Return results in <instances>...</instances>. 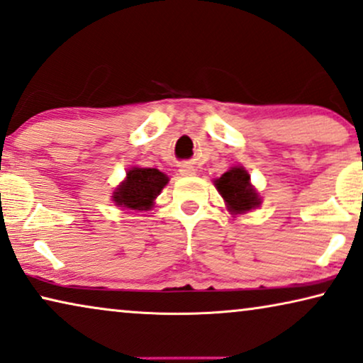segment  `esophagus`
Here are the masks:
<instances>
[{"instance_id": "esophagus-1", "label": "esophagus", "mask_w": 363, "mask_h": 363, "mask_svg": "<svg viewBox=\"0 0 363 363\" xmlns=\"http://www.w3.org/2000/svg\"><path fill=\"white\" fill-rule=\"evenodd\" d=\"M180 173H182V177H193V175H196V170H194V167H191V165H182Z\"/></svg>"}]
</instances>
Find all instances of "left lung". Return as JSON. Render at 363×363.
Returning a JSON list of instances; mask_svg holds the SVG:
<instances>
[{
  "mask_svg": "<svg viewBox=\"0 0 363 363\" xmlns=\"http://www.w3.org/2000/svg\"><path fill=\"white\" fill-rule=\"evenodd\" d=\"M214 186L223 196L225 208L230 214H244L259 208L260 194L250 183V175L242 165L230 167L228 172L214 180Z\"/></svg>",
  "mask_w": 363,
  "mask_h": 363,
  "instance_id": "8db88e82",
  "label": "left lung"
}]
</instances>
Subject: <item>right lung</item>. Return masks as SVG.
I'll list each match as a JSON object with an SVG mask.
<instances>
[{
  "label": "right lung",
  "mask_w": 363,
  "mask_h": 363,
  "mask_svg": "<svg viewBox=\"0 0 363 363\" xmlns=\"http://www.w3.org/2000/svg\"><path fill=\"white\" fill-rule=\"evenodd\" d=\"M169 177L157 169L130 167L125 178L113 190V203L123 209L133 211H149L154 208L155 198L164 190Z\"/></svg>",
  "instance_id": "right-lung-1"
}]
</instances>
